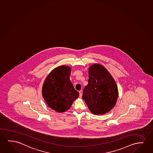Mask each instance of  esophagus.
I'll return each instance as SVG.
<instances>
[{
    "instance_id": "34e87169",
    "label": "esophagus",
    "mask_w": 153,
    "mask_h": 153,
    "mask_svg": "<svg viewBox=\"0 0 153 153\" xmlns=\"http://www.w3.org/2000/svg\"><path fill=\"white\" fill-rule=\"evenodd\" d=\"M79 97H82V91H79Z\"/></svg>"
}]
</instances>
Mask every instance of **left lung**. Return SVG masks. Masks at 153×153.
<instances>
[{"instance_id": "obj_1", "label": "left lung", "mask_w": 153, "mask_h": 153, "mask_svg": "<svg viewBox=\"0 0 153 153\" xmlns=\"http://www.w3.org/2000/svg\"><path fill=\"white\" fill-rule=\"evenodd\" d=\"M88 74V84L83 91L82 99L93 114H105L116 105L118 96L117 84L108 71L101 65H91Z\"/></svg>"}]
</instances>
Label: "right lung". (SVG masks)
Instances as JSON below:
<instances>
[{
  "mask_svg": "<svg viewBox=\"0 0 153 153\" xmlns=\"http://www.w3.org/2000/svg\"><path fill=\"white\" fill-rule=\"evenodd\" d=\"M71 68L60 66L53 69L45 80L42 97L51 108L63 113L70 108L79 93L70 80Z\"/></svg>",
  "mask_w": 153,
  "mask_h": 153,
  "instance_id": "1",
  "label": "right lung"
}]
</instances>
